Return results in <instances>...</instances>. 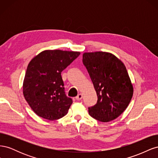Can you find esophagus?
<instances>
[{
    "mask_svg": "<svg viewBox=\"0 0 158 158\" xmlns=\"http://www.w3.org/2000/svg\"><path fill=\"white\" fill-rule=\"evenodd\" d=\"M82 97H83V95H82V94H79L76 97V100H78V101H79V100H81L82 99Z\"/></svg>",
    "mask_w": 158,
    "mask_h": 158,
    "instance_id": "1",
    "label": "esophagus"
}]
</instances>
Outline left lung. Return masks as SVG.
Instances as JSON below:
<instances>
[{
    "label": "left lung",
    "instance_id": "1",
    "mask_svg": "<svg viewBox=\"0 0 158 158\" xmlns=\"http://www.w3.org/2000/svg\"><path fill=\"white\" fill-rule=\"evenodd\" d=\"M86 68L98 95L95 106L88 107L89 115L101 122L117 118L128 107L133 87L125 64L107 52H84Z\"/></svg>",
    "mask_w": 158,
    "mask_h": 158
}]
</instances>
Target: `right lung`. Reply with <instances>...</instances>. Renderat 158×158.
Wrapping results in <instances>:
<instances>
[{
    "instance_id": "right-lung-1",
    "label": "right lung",
    "mask_w": 158,
    "mask_h": 158,
    "mask_svg": "<svg viewBox=\"0 0 158 158\" xmlns=\"http://www.w3.org/2000/svg\"><path fill=\"white\" fill-rule=\"evenodd\" d=\"M80 54L76 51L46 50L30 62L23 80V94L39 117L55 121L67 114L73 99L65 94L61 73Z\"/></svg>"
}]
</instances>
